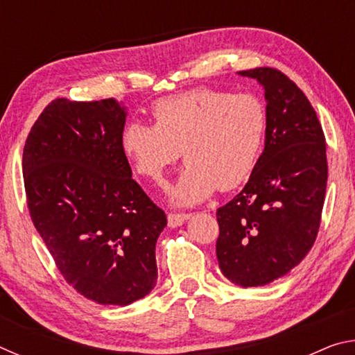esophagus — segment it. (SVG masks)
<instances>
[{"mask_svg": "<svg viewBox=\"0 0 355 355\" xmlns=\"http://www.w3.org/2000/svg\"><path fill=\"white\" fill-rule=\"evenodd\" d=\"M189 218L191 214L188 213H169L167 214V224H169V227H178L184 224Z\"/></svg>", "mask_w": 355, "mask_h": 355, "instance_id": "34e87169", "label": "esophagus"}]
</instances>
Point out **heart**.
<instances>
[{
  "label": "heart",
  "mask_w": 355,
  "mask_h": 355,
  "mask_svg": "<svg viewBox=\"0 0 355 355\" xmlns=\"http://www.w3.org/2000/svg\"><path fill=\"white\" fill-rule=\"evenodd\" d=\"M155 123L133 120L122 147L137 173L161 183L180 152L188 163L171 194L189 205L219 191H232L254 172L268 127L266 106L254 94L194 89L159 98Z\"/></svg>",
  "instance_id": "obj_1"
}]
</instances>
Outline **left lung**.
Wrapping results in <instances>:
<instances>
[{"mask_svg": "<svg viewBox=\"0 0 355 355\" xmlns=\"http://www.w3.org/2000/svg\"><path fill=\"white\" fill-rule=\"evenodd\" d=\"M238 73L263 84L266 142L243 191L218 208L216 255L233 284L261 286L284 277L313 248L326 197V136L309 98L280 70Z\"/></svg>", "mask_w": 355, "mask_h": 355, "instance_id": "8db88e82", "label": "left lung"}]
</instances>
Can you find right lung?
<instances>
[{
    "label": "right lung",
    "mask_w": 355,
    "mask_h": 355,
    "mask_svg": "<svg viewBox=\"0 0 355 355\" xmlns=\"http://www.w3.org/2000/svg\"><path fill=\"white\" fill-rule=\"evenodd\" d=\"M116 100L56 98L23 148L29 216L64 280L101 305H128L158 277L166 213L131 177Z\"/></svg>",
    "instance_id": "1"
}]
</instances>
